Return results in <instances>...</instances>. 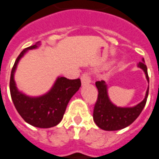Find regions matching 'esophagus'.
Instances as JSON below:
<instances>
[{"instance_id":"obj_1","label":"esophagus","mask_w":159,"mask_h":159,"mask_svg":"<svg viewBox=\"0 0 159 159\" xmlns=\"http://www.w3.org/2000/svg\"><path fill=\"white\" fill-rule=\"evenodd\" d=\"M81 82H82V85L90 84V83H92V79L89 77L87 74H83V75L81 76Z\"/></svg>"}]
</instances>
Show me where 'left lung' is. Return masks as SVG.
Wrapping results in <instances>:
<instances>
[{
    "label": "left lung",
    "mask_w": 159,
    "mask_h": 159,
    "mask_svg": "<svg viewBox=\"0 0 159 159\" xmlns=\"http://www.w3.org/2000/svg\"><path fill=\"white\" fill-rule=\"evenodd\" d=\"M138 67L144 71L146 80L149 82L147 67L145 64L144 58L142 61L138 64ZM96 86L98 90V97L93 110V120L98 128L106 131L120 130L135 121L146 105L149 92L148 87L145 98L135 106L118 107L110 101L108 95V86L105 81H97Z\"/></svg>",
    "instance_id": "8db88e82"
}]
</instances>
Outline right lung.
Wrapping results in <instances>:
<instances>
[{
    "label": "right lung",
    "mask_w": 159,
    "mask_h": 159,
    "mask_svg": "<svg viewBox=\"0 0 159 159\" xmlns=\"http://www.w3.org/2000/svg\"><path fill=\"white\" fill-rule=\"evenodd\" d=\"M40 43L38 42L24 49L18 56L11 72L10 93L17 111L25 121L37 128H49L62 120L67 103L81 86V82L80 79L58 77L49 92L38 97H31L19 91L14 80L18 63L28 50L37 49Z\"/></svg>",
    "instance_id": "right-lung-1"
}]
</instances>
